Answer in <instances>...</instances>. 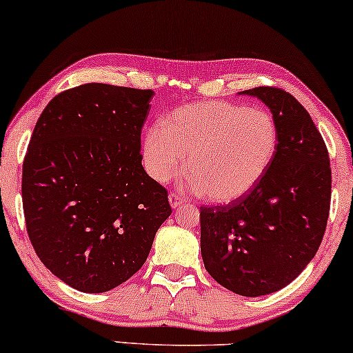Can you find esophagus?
Returning <instances> with one entry per match:
<instances>
[{
	"label": "esophagus",
	"mask_w": 353,
	"mask_h": 353,
	"mask_svg": "<svg viewBox=\"0 0 353 353\" xmlns=\"http://www.w3.org/2000/svg\"><path fill=\"white\" fill-rule=\"evenodd\" d=\"M168 201H170V205L173 209H176V207H180L183 202H185V199H183L180 194H176V192H170V194H168Z\"/></svg>",
	"instance_id": "1"
}]
</instances>
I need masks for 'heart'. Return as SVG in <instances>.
<instances>
[{
  "instance_id": "heart-1",
  "label": "heart",
  "mask_w": 353,
  "mask_h": 353,
  "mask_svg": "<svg viewBox=\"0 0 353 353\" xmlns=\"http://www.w3.org/2000/svg\"><path fill=\"white\" fill-rule=\"evenodd\" d=\"M279 144L276 119L262 108L202 101L181 105L144 134L143 162L165 183L180 173L185 185L215 204H228L252 191L268 172Z\"/></svg>"
}]
</instances>
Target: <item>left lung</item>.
I'll return each mask as SVG.
<instances>
[{"instance_id": "8db88e82", "label": "left lung", "mask_w": 353, "mask_h": 353, "mask_svg": "<svg viewBox=\"0 0 353 353\" xmlns=\"http://www.w3.org/2000/svg\"><path fill=\"white\" fill-rule=\"evenodd\" d=\"M243 93L272 110L278 151L252 191L201 207V254L216 283L259 297L288 286L315 257L330 215L331 167L321 133L292 94L273 86Z\"/></svg>"}]
</instances>
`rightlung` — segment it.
I'll list each match as a JSON object with an SVG mask.
<instances>
[{
  "label": "right lung",
  "instance_id": "1",
  "mask_svg": "<svg viewBox=\"0 0 353 353\" xmlns=\"http://www.w3.org/2000/svg\"><path fill=\"white\" fill-rule=\"evenodd\" d=\"M152 90L85 83L43 110L22 165L27 233L43 265L81 292H105L146 262L172 214L141 165Z\"/></svg>",
  "mask_w": 353,
  "mask_h": 353
}]
</instances>
